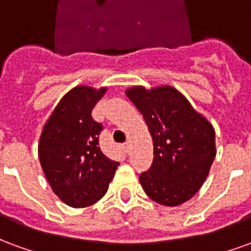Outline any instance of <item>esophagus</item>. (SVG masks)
<instances>
[{"label": "esophagus", "instance_id": "obj_1", "mask_svg": "<svg viewBox=\"0 0 251 251\" xmlns=\"http://www.w3.org/2000/svg\"><path fill=\"white\" fill-rule=\"evenodd\" d=\"M129 147H130V145H129V142H126V144L122 145V149H124L125 152H129Z\"/></svg>", "mask_w": 251, "mask_h": 251}]
</instances>
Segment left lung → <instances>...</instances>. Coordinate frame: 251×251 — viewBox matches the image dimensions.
Segmentation results:
<instances>
[{"label": "left lung", "mask_w": 251, "mask_h": 251, "mask_svg": "<svg viewBox=\"0 0 251 251\" xmlns=\"http://www.w3.org/2000/svg\"><path fill=\"white\" fill-rule=\"evenodd\" d=\"M147 122L153 141L152 167L140 176L145 194L158 204L176 207L194 196L215 158V130L172 86L125 91Z\"/></svg>", "instance_id": "left-lung-1"}]
</instances>
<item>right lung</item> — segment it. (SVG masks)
<instances>
[{
  "label": "right lung",
  "instance_id": "1",
  "mask_svg": "<svg viewBox=\"0 0 251 251\" xmlns=\"http://www.w3.org/2000/svg\"><path fill=\"white\" fill-rule=\"evenodd\" d=\"M106 91V87H74L60 99L41 131L43 172L57 198L74 208L102 199L120 165L100 151L102 125L91 117Z\"/></svg>",
  "mask_w": 251,
  "mask_h": 251
}]
</instances>
